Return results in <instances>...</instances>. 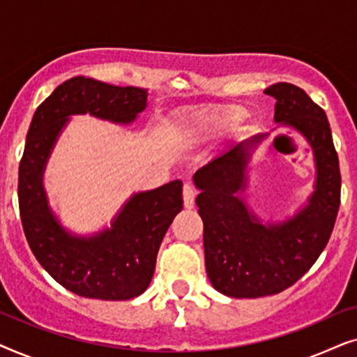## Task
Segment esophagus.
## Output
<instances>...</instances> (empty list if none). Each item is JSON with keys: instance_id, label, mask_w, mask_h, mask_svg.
Wrapping results in <instances>:
<instances>
[{"instance_id": "1", "label": "esophagus", "mask_w": 357, "mask_h": 357, "mask_svg": "<svg viewBox=\"0 0 357 357\" xmlns=\"http://www.w3.org/2000/svg\"><path fill=\"white\" fill-rule=\"evenodd\" d=\"M183 203H185V208H193L195 204V190L192 185L188 183L183 185Z\"/></svg>"}]
</instances>
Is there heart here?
Here are the masks:
<instances>
[{
	"label": "heart",
	"mask_w": 357,
	"mask_h": 357,
	"mask_svg": "<svg viewBox=\"0 0 357 357\" xmlns=\"http://www.w3.org/2000/svg\"><path fill=\"white\" fill-rule=\"evenodd\" d=\"M242 116L243 109L238 105L202 109L182 115L180 119L172 121L170 128L183 143L197 144L221 133L222 130H226L229 125H232Z\"/></svg>",
	"instance_id": "1"
}]
</instances>
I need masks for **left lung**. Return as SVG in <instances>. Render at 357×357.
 <instances>
[{"instance_id": "1", "label": "left lung", "mask_w": 357, "mask_h": 357, "mask_svg": "<svg viewBox=\"0 0 357 357\" xmlns=\"http://www.w3.org/2000/svg\"><path fill=\"white\" fill-rule=\"evenodd\" d=\"M275 123L296 130L309 143L315 164L314 192L282 221H263L245 202L252 158L270 133L232 144L193 175L203 219L206 273L229 297L278 294L301 280L328 243L340 208L341 175L325 112L301 87L278 82Z\"/></svg>"}]
</instances>
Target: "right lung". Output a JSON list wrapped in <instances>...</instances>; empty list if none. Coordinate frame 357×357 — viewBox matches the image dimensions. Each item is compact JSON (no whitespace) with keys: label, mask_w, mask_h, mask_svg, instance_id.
I'll return each mask as SVG.
<instances>
[{"label":"right lung","mask_w":357,"mask_h":357,"mask_svg":"<svg viewBox=\"0 0 357 357\" xmlns=\"http://www.w3.org/2000/svg\"><path fill=\"white\" fill-rule=\"evenodd\" d=\"M148 107V89L76 76L38 105L19 164V211L29 247L56 282L77 296L126 301L148 289L160 242L182 211V182L133 193L110 227L81 236L63 226L43 187L48 159L73 115L130 125Z\"/></svg>","instance_id":"add662e5"}]
</instances>
